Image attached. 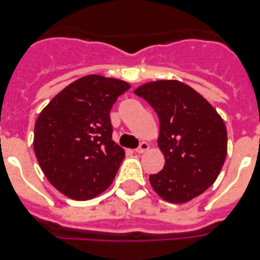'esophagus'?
Segmentation results:
<instances>
[{
  "mask_svg": "<svg viewBox=\"0 0 260 260\" xmlns=\"http://www.w3.org/2000/svg\"><path fill=\"white\" fill-rule=\"evenodd\" d=\"M148 148H150V144H148L147 142H142L140 143V146L136 148V152H138V154H143V152H146Z\"/></svg>",
  "mask_w": 260,
  "mask_h": 260,
  "instance_id": "34e87169",
  "label": "esophagus"
}]
</instances>
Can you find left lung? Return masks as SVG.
I'll use <instances>...</instances> for the list:
<instances>
[{"instance_id": "8db88e82", "label": "left lung", "mask_w": 260, "mask_h": 260, "mask_svg": "<svg viewBox=\"0 0 260 260\" xmlns=\"http://www.w3.org/2000/svg\"><path fill=\"white\" fill-rule=\"evenodd\" d=\"M159 117L158 147L163 170L150 175L159 197L185 204L213 185L226 156V126L217 110L177 79L147 82L135 90Z\"/></svg>"}]
</instances>
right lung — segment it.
Masks as SVG:
<instances>
[{
    "instance_id": "right-lung-1",
    "label": "right lung",
    "mask_w": 260,
    "mask_h": 260,
    "mask_svg": "<svg viewBox=\"0 0 260 260\" xmlns=\"http://www.w3.org/2000/svg\"><path fill=\"white\" fill-rule=\"evenodd\" d=\"M129 87L121 79L85 75L39 114L35 155L48 182L66 197L86 201L112 185L125 151L112 140L109 114Z\"/></svg>"
}]
</instances>
